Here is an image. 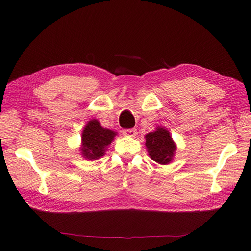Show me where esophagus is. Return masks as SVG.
Listing matches in <instances>:
<instances>
[{"label":"esophagus","instance_id":"obj_1","mask_svg":"<svg viewBox=\"0 0 251 251\" xmlns=\"http://www.w3.org/2000/svg\"><path fill=\"white\" fill-rule=\"evenodd\" d=\"M137 129H128L124 131V136L126 137H130V138H135L137 136Z\"/></svg>","mask_w":251,"mask_h":251}]
</instances>
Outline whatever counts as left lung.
<instances>
[{
	"instance_id": "left-lung-1",
	"label": "left lung",
	"mask_w": 251,
	"mask_h": 251,
	"mask_svg": "<svg viewBox=\"0 0 251 251\" xmlns=\"http://www.w3.org/2000/svg\"><path fill=\"white\" fill-rule=\"evenodd\" d=\"M147 147L151 159L160 165H168L173 160L176 151V143L165 127H156L152 132L145 135Z\"/></svg>"
}]
</instances>
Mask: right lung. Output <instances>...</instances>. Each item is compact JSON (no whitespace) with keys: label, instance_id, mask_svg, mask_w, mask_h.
<instances>
[{"label":"right lung","instance_id":"1","mask_svg":"<svg viewBox=\"0 0 251 251\" xmlns=\"http://www.w3.org/2000/svg\"><path fill=\"white\" fill-rule=\"evenodd\" d=\"M118 135L115 131L103 128L98 120L87 122L81 136L80 153L84 159L97 160L106 154L107 148Z\"/></svg>","mask_w":251,"mask_h":251}]
</instances>
